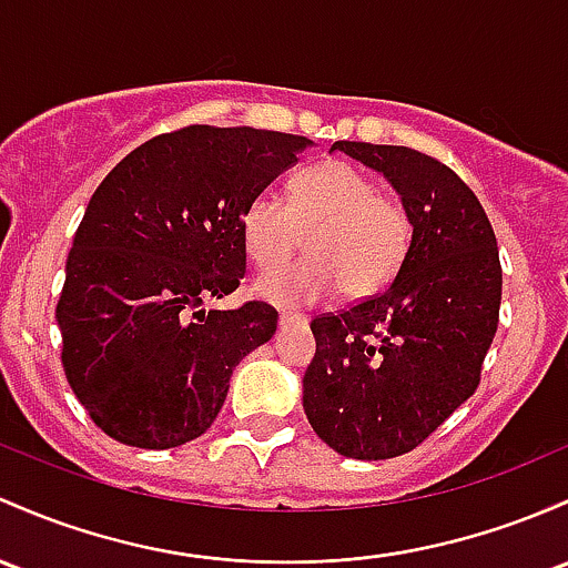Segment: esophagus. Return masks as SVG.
Instances as JSON below:
<instances>
[{"label": "esophagus", "mask_w": 568, "mask_h": 568, "mask_svg": "<svg viewBox=\"0 0 568 568\" xmlns=\"http://www.w3.org/2000/svg\"><path fill=\"white\" fill-rule=\"evenodd\" d=\"M307 321V317H302V315H294V313H280V328H288V326H294V323H304Z\"/></svg>", "instance_id": "esophagus-1"}]
</instances>
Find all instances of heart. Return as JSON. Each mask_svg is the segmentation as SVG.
Wrapping results in <instances>:
<instances>
[{"label": "heart", "instance_id": "1", "mask_svg": "<svg viewBox=\"0 0 568 568\" xmlns=\"http://www.w3.org/2000/svg\"><path fill=\"white\" fill-rule=\"evenodd\" d=\"M245 251L258 270H274L302 247L310 258L255 280V294L280 307H302L332 296L383 291L413 242V215L396 193L347 161H326L294 178L288 202L258 191L240 215Z\"/></svg>", "mask_w": 568, "mask_h": 568}]
</instances>
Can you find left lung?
I'll return each mask as SVG.
<instances>
[{
    "label": "left lung",
    "mask_w": 568,
    "mask_h": 568,
    "mask_svg": "<svg viewBox=\"0 0 568 568\" xmlns=\"http://www.w3.org/2000/svg\"><path fill=\"white\" fill-rule=\"evenodd\" d=\"M383 172L413 215V242L383 294L313 321L310 426L339 456L396 458L479 385L501 307L496 234L475 191L434 155L334 142Z\"/></svg>",
    "instance_id": "8db88e82"
}]
</instances>
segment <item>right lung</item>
Masks as SVG:
<instances>
[{
	"label": "right lung",
	"instance_id": "1",
	"mask_svg": "<svg viewBox=\"0 0 568 568\" xmlns=\"http://www.w3.org/2000/svg\"><path fill=\"white\" fill-rule=\"evenodd\" d=\"M307 136L183 126L134 148L93 191L55 317L61 366L91 420L145 450L213 426L229 377L272 339L277 310H204L245 277L240 215Z\"/></svg>",
	"mask_w": 568,
	"mask_h": 568
}]
</instances>
